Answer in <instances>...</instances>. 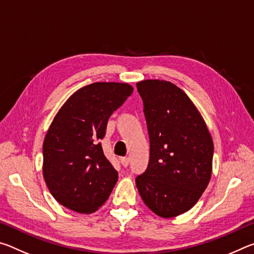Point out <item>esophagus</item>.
Returning <instances> with one entry per match:
<instances>
[{"mask_svg":"<svg viewBox=\"0 0 254 254\" xmlns=\"http://www.w3.org/2000/svg\"><path fill=\"white\" fill-rule=\"evenodd\" d=\"M121 163H122L123 167H127L128 163H130V159H128V158H122L121 159Z\"/></svg>","mask_w":254,"mask_h":254,"instance_id":"1","label":"esophagus"}]
</instances>
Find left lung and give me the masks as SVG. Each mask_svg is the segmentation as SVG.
Returning <instances> with one entry per match:
<instances>
[{"instance_id":"8db88e82","label":"left lung","mask_w":254,"mask_h":254,"mask_svg":"<svg viewBox=\"0 0 254 254\" xmlns=\"http://www.w3.org/2000/svg\"><path fill=\"white\" fill-rule=\"evenodd\" d=\"M150 137L147 170L135 179L143 203L162 218L194 206L212 177L214 144L203 117L183 89L167 80L136 83Z\"/></svg>"}]
</instances>
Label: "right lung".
<instances>
[{
	"instance_id": "add662e5",
	"label": "right lung",
	"mask_w": 254,
	"mask_h": 254,
	"mask_svg": "<svg viewBox=\"0 0 254 254\" xmlns=\"http://www.w3.org/2000/svg\"><path fill=\"white\" fill-rule=\"evenodd\" d=\"M132 93L127 83H93L76 91L56 114L42 145V175L60 205L92 214L110 197L119 175L98 141L112 113Z\"/></svg>"
}]
</instances>
